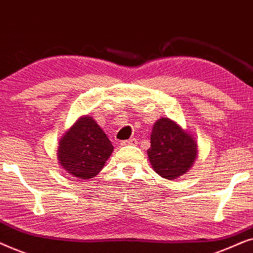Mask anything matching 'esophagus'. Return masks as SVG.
Instances as JSON below:
<instances>
[{
    "label": "esophagus",
    "mask_w": 253,
    "mask_h": 253,
    "mask_svg": "<svg viewBox=\"0 0 253 253\" xmlns=\"http://www.w3.org/2000/svg\"><path fill=\"white\" fill-rule=\"evenodd\" d=\"M122 146H126V145H136L137 144V140L134 139V138H131V139H127V140H123L120 143Z\"/></svg>",
    "instance_id": "esophagus-1"
}]
</instances>
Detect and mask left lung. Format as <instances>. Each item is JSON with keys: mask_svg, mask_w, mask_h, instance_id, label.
Masks as SVG:
<instances>
[{"mask_svg": "<svg viewBox=\"0 0 253 253\" xmlns=\"http://www.w3.org/2000/svg\"><path fill=\"white\" fill-rule=\"evenodd\" d=\"M196 139L167 117L154 123L151 147L147 150L152 168L166 179H176L193 166L197 158Z\"/></svg>", "mask_w": 253, "mask_h": 253, "instance_id": "1", "label": "left lung"}]
</instances>
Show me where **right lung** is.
I'll return each mask as SVG.
<instances>
[{"label": "right lung", "instance_id": "add662e5", "mask_svg": "<svg viewBox=\"0 0 253 253\" xmlns=\"http://www.w3.org/2000/svg\"><path fill=\"white\" fill-rule=\"evenodd\" d=\"M58 145L57 159L62 168L83 179L98 175L114 151L108 137L91 116L78 119Z\"/></svg>", "mask_w": 253, "mask_h": 253}]
</instances>
